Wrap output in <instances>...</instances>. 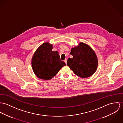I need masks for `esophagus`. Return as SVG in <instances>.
Masks as SVG:
<instances>
[{"label": "esophagus", "instance_id": "obj_1", "mask_svg": "<svg viewBox=\"0 0 123 123\" xmlns=\"http://www.w3.org/2000/svg\"><path fill=\"white\" fill-rule=\"evenodd\" d=\"M64 62H65V63L67 64V59H65L64 60Z\"/></svg>", "mask_w": 123, "mask_h": 123}]
</instances>
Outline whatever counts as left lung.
Masks as SVG:
<instances>
[{"label": "left lung", "instance_id": "left-lung-1", "mask_svg": "<svg viewBox=\"0 0 123 123\" xmlns=\"http://www.w3.org/2000/svg\"><path fill=\"white\" fill-rule=\"evenodd\" d=\"M67 65L77 76L87 78L92 76L97 69L98 61L94 50L88 45L80 42L78 46L71 49Z\"/></svg>", "mask_w": 123, "mask_h": 123}]
</instances>
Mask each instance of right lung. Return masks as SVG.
<instances>
[{
  "label": "right lung",
  "instance_id": "add662e5",
  "mask_svg": "<svg viewBox=\"0 0 123 123\" xmlns=\"http://www.w3.org/2000/svg\"><path fill=\"white\" fill-rule=\"evenodd\" d=\"M52 49V44L45 42L37 49L32 56V70L36 76L41 79H51L66 65L60 60L58 51H53Z\"/></svg>",
  "mask_w": 123,
  "mask_h": 123
}]
</instances>
